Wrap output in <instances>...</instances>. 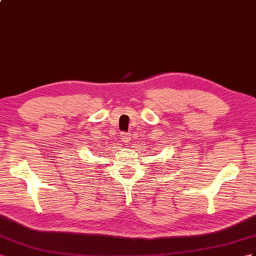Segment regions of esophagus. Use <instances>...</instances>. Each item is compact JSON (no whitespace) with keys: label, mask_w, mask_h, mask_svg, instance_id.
Wrapping results in <instances>:
<instances>
[{"label":"esophagus","mask_w":256,"mask_h":256,"mask_svg":"<svg viewBox=\"0 0 256 256\" xmlns=\"http://www.w3.org/2000/svg\"><path fill=\"white\" fill-rule=\"evenodd\" d=\"M120 140L123 142H128L130 140V134L126 132H121L120 133Z\"/></svg>","instance_id":"34e87169"}]
</instances>
